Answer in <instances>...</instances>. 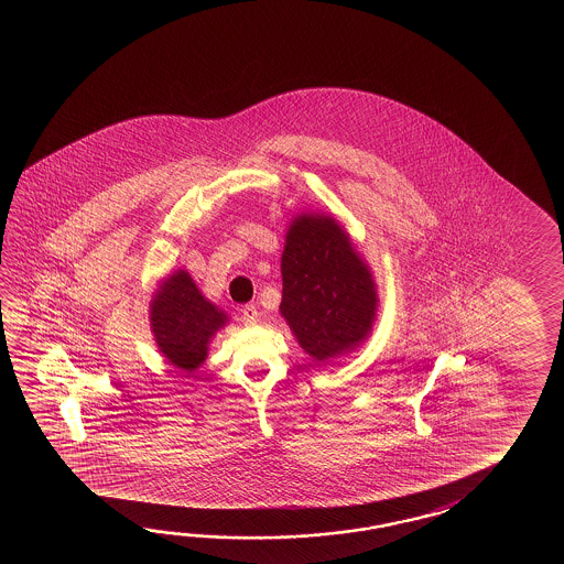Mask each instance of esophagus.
Masks as SVG:
<instances>
[{
    "label": "esophagus",
    "mask_w": 564,
    "mask_h": 564,
    "mask_svg": "<svg viewBox=\"0 0 564 564\" xmlns=\"http://www.w3.org/2000/svg\"><path fill=\"white\" fill-rule=\"evenodd\" d=\"M258 316H260V312H258V308H256L253 304H246V306L241 308V321L246 324L258 323Z\"/></svg>",
    "instance_id": "1"
}]
</instances>
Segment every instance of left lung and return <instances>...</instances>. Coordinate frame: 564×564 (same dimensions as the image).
<instances>
[{
    "mask_svg": "<svg viewBox=\"0 0 564 564\" xmlns=\"http://www.w3.org/2000/svg\"><path fill=\"white\" fill-rule=\"evenodd\" d=\"M280 312L312 359L357 347L371 330L377 294L369 268L335 219L300 216L282 253Z\"/></svg>",
    "mask_w": 564,
    "mask_h": 564,
    "instance_id": "left-lung-1",
    "label": "left lung"
}]
</instances>
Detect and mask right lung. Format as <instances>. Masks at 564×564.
Returning a JSON list of instances; mask_svg holds the SVG:
<instances>
[{"mask_svg":"<svg viewBox=\"0 0 564 564\" xmlns=\"http://www.w3.org/2000/svg\"><path fill=\"white\" fill-rule=\"evenodd\" d=\"M226 314L202 296L187 272H177L156 292L151 324L156 345L177 369L195 371L207 357V343Z\"/></svg>","mask_w":564,"mask_h":564,"instance_id":"obj_1","label":"right lung"}]
</instances>
